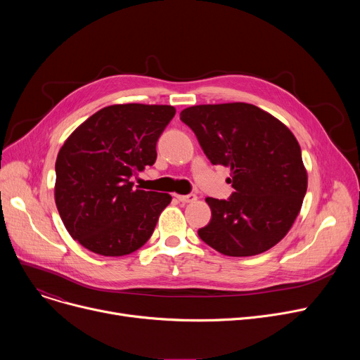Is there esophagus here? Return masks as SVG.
<instances>
[{
	"instance_id": "1",
	"label": "esophagus",
	"mask_w": 360,
	"mask_h": 360,
	"mask_svg": "<svg viewBox=\"0 0 360 360\" xmlns=\"http://www.w3.org/2000/svg\"><path fill=\"white\" fill-rule=\"evenodd\" d=\"M176 198L181 201V202H193L197 200V195L195 194H188V195H176Z\"/></svg>"
}]
</instances>
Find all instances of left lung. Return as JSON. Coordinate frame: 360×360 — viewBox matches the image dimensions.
<instances>
[{
	"mask_svg": "<svg viewBox=\"0 0 360 360\" xmlns=\"http://www.w3.org/2000/svg\"><path fill=\"white\" fill-rule=\"evenodd\" d=\"M213 165L229 166V200L207 197L212 220L198 236L229 257L273 248L295 223L308 175L292 131L251 103L197 105L181 112Z\"/></svg>",
	"mask_w": 360,
	"mask_h": 360,
	"instance_id": "1",
	"label": "left lung"
}]
</instances>
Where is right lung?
I'll list each match as a JSON object with an SVG mask.
<instances>
[{
    "mask_svg": "<svg viewBox=\"0 0 360 360\" xmlns=\"http://www.w3.org/2000/svg\"><path fill=\"white\" fill-rule=\"evenodd\" d=\"M175 112L169 105L106 106L65 140L55 163V204L89 251L122 257L153 233L172 197L134 190L131 176L156 162L158 140Z\"/></svg>",
    "mask_w": 360,
    "mask_h": 360,
    "instance_id": "obj_1",
    "label": "right lung"
}]
</instances>
